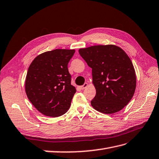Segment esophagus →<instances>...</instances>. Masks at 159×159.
Returning <instances> with one entry per match:
<instances>
[{"instance_id": "obj_1", "label": "esophagus", "mask_w": 159, "mask_h": 159, "mask_svg": "<svg viewBox=\"0 0 159 159\" xmlns=\"http://www.w3.org/2000/svg\"><path fill=\"white\" fill-rule=\"evenodd\" d=\"M88 86V83H84V84H83V85H82V86H80V89H85Z\"/></svg>"}]
</instances>
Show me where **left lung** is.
<instances>
[{"label":"left lung","mask_w":159,"mask_h":159,"mask_svg":"<svg viewBox=\"0 0 159 159\" xmlns=\"http://www.w3.org/2000/svg\"><path fill=\"white\" fill-rule=\"evenodd\" d=\"M92 68L96 95L93 108L104 114L120 111L133 98L136 87L135 72L127 53L114 45H95L79 50Z\"/></svg>","instance_id":"8db88e82"}]
</instances>
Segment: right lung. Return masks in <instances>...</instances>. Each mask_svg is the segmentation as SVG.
Listing matches in <instances>:
<instances>
[{"mask_svg": "<svg viewBox=\"0 0 159 159\" xmlns=\"http://www.w3.org/2000/svg\"><path fill=\"white\" fill-rule=\"evenodd\" d=\"M75 49H55L39 55L30 65L25 81L27 97L37 110L47 116L64 114L76 93L71 84L68 62Z\"/></svg>", "mask_w": 159, "mask_h": 159, "instance_id": "right-lung-1", "label": "right lung"}]
</instances>
